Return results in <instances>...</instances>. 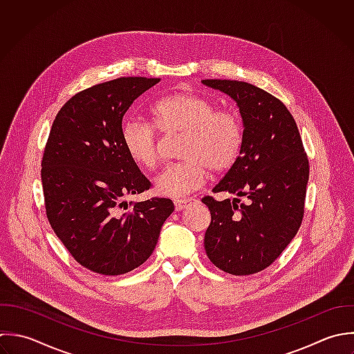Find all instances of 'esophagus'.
I'll return each instance as SVG.
<instances>
[{
	"label": "esophagus",
	"instance_id": "34e87169",
	"mask_svg": "<svg viewBox=\"0 0 354 354\" xmlns=\"http://www.w3.org/2000/svg\"><path fill=\"white\" fill-rule=\"evenodd\" d=\"M196 198H180V200H175V209L176 211H182L185 208H187L190 204L196 203Z\"/></svg>",
	"mask_w": 354,
	"mask_h": 354
}]
</instances>
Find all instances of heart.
<instances>
[{
    "label": "heart",
    "mask_w": 354,
    "mask_h": 354,
    "mask_svg": "<svg viewBox=\"0 0 354 354\" xmlns=\"http://www.w3.org/2000/svg\"><path fill=\"white\" fill-rule=\"evenodd\" d=\"M153 122L167 135L182 133L179 157L156 178V190L167 197L180 198L200 189L208 168L221 172L230 168L243 145L240 117L227 109L192 92H174L151 106ZM122 143L133 161L154 168L161 158L156 127L139 118L127 120L121 129Z\"/></svg>",
    "instance_id": "heart-1"
}]
</instances>
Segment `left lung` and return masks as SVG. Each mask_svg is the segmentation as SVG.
I'll use <instances>...</instances> for the list:
<instances>
[{
    "instance_id": "obj_1",
    "label": "left lung",
    "mask_w": 354,
    "mask_h": 354,
    "mask_svg": "<svg viewBox=\"0 0 354 354\" xmlns=\"http://www.w3.org/2000/svg\"><path fill=\"white\" fill-rule=\"evenodd\" d=\"M201 82L236 102L244 127L240 156L212 192L250 200L239 205V198H203L211 212L205 252L229 274H254L270 266L301 227L308 156L297 122L281 100L244 81Z\"/></svg>"
}]
</instances>
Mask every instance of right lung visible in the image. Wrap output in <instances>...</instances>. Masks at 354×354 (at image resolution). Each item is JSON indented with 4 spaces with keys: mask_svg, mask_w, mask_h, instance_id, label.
I'll use <instances>...</instances> for the list:
<instances>
[{
    "mask_svg": "<svg viewBox=\"0 0 354 354\" xmlns=\"http://www.w3.org/2000/svg\"><path fill=\"white\" fill-rule=\"evenodd\" d=\"M160 78L121 77L75 93L59 110L42 157L46 218L73 258L104 276L125 274L153 254L175 207L125 197L151 186L128 154L122 117Z\"/></svg>",
    "mask_w": 354,
    "mask_h": 354,
    "instance_id": "add662e5",
    "label": "right lung"
}]
</instances>
